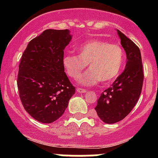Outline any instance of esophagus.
<instances>
[{
  "label": "esophagus",
  "instance_id": "obj_1",
  "mask_svg": "<svg viewBox=\"0 0 158 158\" xmlns=\"http://www.w3.org/2000/svg\"><path fill=\"white\" fill-rule=\"evenodd\" d=\"M76 91H77L78 92H79V93H84V92H86V90H85V89L79 88V87H78V88H76Z\"/></svg>",
  "mask_w": 158,
  "mask_h": 158
}]
</instances>
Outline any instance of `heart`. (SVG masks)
<instances>
[{"label": "heart", "mask_w": 158, "mask_h": 158, "mask_svg": "<svg viewBox=\"0 0 158 158\" xmlns=\"http://www.w3.org/2000/svg\"><path fill=\"white\" fill-rule=\"evenodd\" d=\"M76 49L79 54H65L63 65L66 74L76 79L89 64L90 69L79 79L82 85H93L100 81L104 84L111 83L123 69L125 52L118 44L94 39L82 43L76 47Z\"/></svg>", "instance_id": "b5f03b06"}]
</instances>
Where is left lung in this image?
Masks as SVG:
<instances>
[{"instance_id": "left-lung-1", "label": "left lung", "mask_w": 158, "mask_h": 158, "mask_svg": "<svg viewBox=\"0 0 158 158\" xmlns=\"http://www.w3.org/2000/svg\"><path fill=\"white\" fill-rule=\"evenodd\" d=\"M118 33L126 52L125 69L101 94L95 108L98 117L107 124L116 123L131 112L141 95L144 80L139 48L120 30Z\"/></svg>"}]
</instances>
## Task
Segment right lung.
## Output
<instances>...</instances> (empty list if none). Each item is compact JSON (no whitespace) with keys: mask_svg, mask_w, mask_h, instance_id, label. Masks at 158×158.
<instances>
[{"mask_svg":"<svg viewBox=\"0 0 158 158\" xmlns=\"http://www.w3.org/2000/svg\"><path fill=\"white\" fill-rule=\"evenodd\" d=\"M72 39L68 30H46L30 41L19 64L17 88L23 108L42 123L61 117L76 88L63 65Z\"/></svg>","mask_w":158,"mask_h":158,"instance_id":"1","label":"right lung"}]
</instances>
